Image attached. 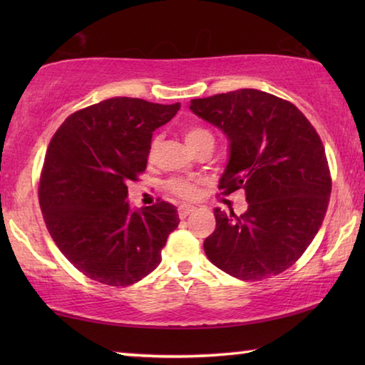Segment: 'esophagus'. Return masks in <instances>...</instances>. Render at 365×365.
<instances>
[{"label":"esophagus","instance_id":"esophagus-1","mask_svg":"<svg viewBox=\"0 0 365 365\" xmlns=\"http://www.w3.org/2000/svg\"><path fill=\"white\" fill-rule=\"evenodd\" d=\"M195 211V207L193 206H190V205H182V206H178V217L180 219H185V217H188V215Z\"/></svg>","mask_w":365,"mask_h":365}]
</instances>
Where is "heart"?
Wrapping results in <instances>:
<instances>
[{
    "instance_id": "b5f03b06",
    "label": "heart",
    "mask_w": 365,
    "mask_h": 365,
    "mask_svg": "<svg viewBox=\"0 0 365 365\" xmlns=\"http://www.w3.org/2000/svg\"><path fill=\"white\" fill-rule=\"evenodd\" d=\"M185 141H187V145L190 150H193L197 145L201 143H209L214 145V138L212 135L209 133L206 128H201V127H191L188 128L187 132H185ZM158 141L154 140L153 141V146H151V151H154V148H156ZM169 190L172 193L183 197V200H190V197H193L196 195V187L191 182L185 180V178H174V180L169 182Z\"/></svg>"
}]
</instances>
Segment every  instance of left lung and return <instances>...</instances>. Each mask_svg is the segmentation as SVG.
Instances as JSON below:
<instances>
[{
    "label": "left lung",
    "instance_id": "1",
    "mask_svg": "<svg viewBox=\"0 0 365 365\" xmlns=\"http://www.w3.org/2000/svg\"><path fill=\"white\" fill-rule=\"evenodd\" d=\"M188 108L228 140L222 195L243 190L248 201L242 215L214 209L207 259L240 280L287 270L311 245L329 206L330 172L316 128L294 104L255 88L197 98Z\"/></svg>",
    "mask_w": 365,
    "mask_h": 365
}]
</instances>
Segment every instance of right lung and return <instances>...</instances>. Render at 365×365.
Wrapping results in <instances>:
<instances>
[{
  "label": "right lung",
  "instance_id": "right-lung-1",
  "mask_svg": "<svg viewBox=\"0 0 365 365\" xmlns=\"http://www.w3.org/2000/svg\"><path fill=\"white\" fill-rule=\"evenodd\" d=\"M180 104L115 96L67 117L48 146L40 207L59 251L88 279L127 287L158 267L178 227L165 201L133 209L130 180L146 169L153 132Z\"/></svg>",
  "mask_w": 365,
  "mask_h": 365
}]
</instances>
